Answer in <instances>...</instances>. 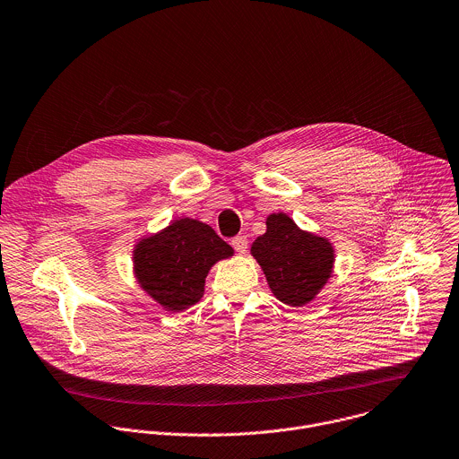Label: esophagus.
I'll list each match as a JSON object with an SVG mask.
<instances>
[{
	"instance_id": "1",
	"label": "esophagus",
	"mask_w": 459,
	"mask_h": 459,
	"mask_svg": "<svg viewBox=\"0 0 459 459\" xmlns=\"http://www.w3.org/2000/svg\"><path fill=\"white\" fill-rule=\"evenodd\" d=\"M231 246L235 247V251H237V253L244 255V253L247 251V237H244V235L235 237V238L231 240Z\"/></svg>"
}]
</instances>
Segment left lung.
Instances as JSON below:
<instances>
[{
    "mask_svg": "<svg viewBox=\"0 0 459 459\" xmlns=\"http://www.w3.org/2000/svg\"><path fill=\"white\" fill-rule=\"evenodd\" d=\"M265 224L267 231L253 242L251 255L281 303L305 306L331 278L334 249L327 238L301 230L287 213H271Z\"/></svg>",
    "mask_w": 459,
    "mask_h": 459,
    "instance_id": "left-lung-1",
    "label": "left lung"
}]
</instances>
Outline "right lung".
I'll return each mask as SVG.
<instances>
[{"label":"right lung","mask_w":459,"mask_h":459,"mask_svg":"<svg viewBox=\"0 0 459 459\" xmlns=\"http://www.w3.org/2000/svg\"><path fill=\"white\" fill-rule=\"evenodd\" d=\"M230 256L233 247L208 224L183 217L137 242L134 271L141 289L158 305L183 311L203 298L210 269Z\"/></svg>","instance_id":"obj_1"}]
</instances>
